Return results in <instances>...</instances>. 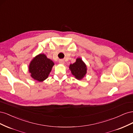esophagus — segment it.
<instances>
[{"label":"esophagus","instance_id":"obj_1","mask_svg":"<svg viewBox=\"0 0 133 133\" xmlns=\"http://www.w3.org/2000/svg\"><path fill=\"white\" fill-rule=\"evenodd\" d=\"M59 63L60 64H63L64 63V60H62V59H60V60H59Z\"/></svg>","mask_w":133,"mask_h":133}]
</instances>
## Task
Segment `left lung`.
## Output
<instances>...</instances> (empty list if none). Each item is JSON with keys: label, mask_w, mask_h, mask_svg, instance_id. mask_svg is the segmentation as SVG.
Masks as SVG:
<instances>
[{"label": "left lung", "mask_w": 133, "mask_h": 133, "mask_svg": "<svg viewBox=\"0 0 133 133\" xmlns=\"http://www.w3.org/2000/svg\"><path fill=\"white\" fill-rule=\"evenodd\" d=\"M69 69L76 79L81 80L87 73V66L80 58L76 59V62L70 64Z\"/></svg>", "instance_id": "left-lung-1"}]
</instances>
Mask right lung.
<instances>
[{
    "mask_svg": "<svg viewBox=\"0 0 133 133\" xmlns=\"http://www.w3.org/2000/svg\"><path fill=\"white\" fill-rule=\"evenodd\" d=\"M54 65L52 60L47 58L45 55L41 54L31 62L29 71L34 79L38 82H42L48 78Z\"/></svg>",
    "mask_w": 133,
    "mask_h": 133,
    "instance_id": "add662e5",
    "label": "right lung"
}]
</instances>
